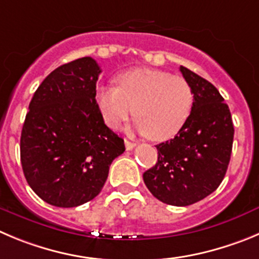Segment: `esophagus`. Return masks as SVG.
<instances>
[{
  "label": "esophagus",
  "mask_w": 259,
  "mask_h": 259,
  "mask_svg": "<svg viewBox=\"0 0 259 259\" xmlns=\"http://www.w3.org/2000/svg\"><path fill=\"white\" fill-rule=\"evenodd\" d=\"M135 147V143H133V142L127 141V139H125V148L127 149V151H132L133 148Z\"/></svg>",
  "instance_id": "1"
}]
</instances>
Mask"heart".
Returning <instances> with one entry per match:
<instances>
[{
  "label": "heart",
  "mask_w": 259,
  "mask_h": 259,
  "mask_svg": "<svg viewBox=\"0 0 259 259\" xmlns=\"http://www.w3.org/2000/svg\"><path fill=\"white\" fill-rule=\"evenodd\" d=\"M96 102L110 127L133 113L135 127L157 142L175 137L189 118L193 91L181 76L154 69H134L117 76V87L97 89Z\"/></svg>",
  "instance_id": "obj_1"
}]
</instances>
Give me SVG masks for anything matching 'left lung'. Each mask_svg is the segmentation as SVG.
<instances>
[{
	"mask_svg": "<svg viewBox=\"0 0 259 259\" xmlns=\"http://www.w3.org/2000/svg\"><path fill=\"white\" fill-rule=\"evenodd\" d=\"M180 71L192 87V112L175 138L156 146L158 159L143 180L158 200L184 207L213 193L224 180L234 125L216 87L187 67L180 66Z\"/></svg>",
	"mask_w": 259,
	"mask_h": 259,
	"instance_id": "obj_1",
	"label": "left lung"
}]
</instances>
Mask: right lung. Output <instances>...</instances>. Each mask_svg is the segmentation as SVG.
<instances>
[{
  "mask_svg": "<svg viewBox=\"0 0 259 259\" xmlns=\"http://www.w3.org/2000/svg\"><path fill=\"white\" fill-rule=\"evenodd\" d=\"M101 69L81 57L53 70L29 103L20 159L29 187L48 204L78 207L100 194L124 139L106 126L96 102Z\"/></svg>",
  "mask_w": 259,
  "mask_h": 259,
  "instance_id": "add662e5",
  "label": "right lung"
}]
</instances>
